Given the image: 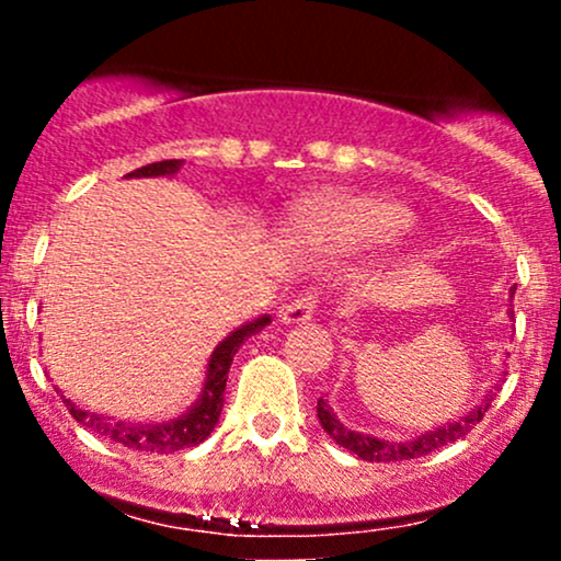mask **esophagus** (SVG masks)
<instances>
[{
	"instance_id": "1",
	"label": "esophagus",
	"mask_w": 561,
	"mask_h": 561,
	"mask_svg": "<svg viewBox=\"0 0 561 561\" xmlns=\"http://www.w3.org/2000/svg\"><path fill=\"white\" fill-rule=\"evenodd\" d=\"M313 308H317V293H313V289H306V293H300L298 298L282 308L279 317L285 324H302V321L313 317Z\"/></svg>"
}]
</instances>
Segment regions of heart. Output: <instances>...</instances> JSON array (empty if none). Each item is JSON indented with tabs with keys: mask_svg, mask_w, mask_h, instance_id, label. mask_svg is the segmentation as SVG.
<instances>
[{
	"mask_svg": "<svg viewBox=\"0 0 561 561\" xmlns=\"http://www.w3.org/2000/svg\"><path fill=\"white\" fill-rule=\"evenodd\" d=\"M308 227L334 248H371L396 240L409 227V214L382 197H340L319 205Z\"/></svg>",
	"mask_w": 561,
	"mask_h": 561,
	"instance_id": "1",
	"label": "heart"
}]
</instances>
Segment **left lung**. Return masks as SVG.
Listing matches in <instances>:
<instances>
[{"label":"left lung","instance_id":"1","mask_svg":"<svg viewBox=\"0 0 561 561\" xmlns=\"http://www.w3.org/2000/svg\"><path fill=\"white\" fill-rule=\"evenodd\" d=\"M491 398H485V403L474 405V409L469 411L467 416H461V420L443 424V427L430 430V433L414 437V440H403V443L379 440V437L353 433V430H347L345 424L332 414L330 403H327L324 398H319L317 414H319L321 427H324V433L330 435L337 446L353 450L358 459H364V461H403V459H416V456H424V454H433L435 448H443V446H448V443L461 440V437H465L469 430H472L474 424L482 420V416H485L488 405H491Z\"/></svg>","mask_w":561,"mask_h":561}]
</instances>
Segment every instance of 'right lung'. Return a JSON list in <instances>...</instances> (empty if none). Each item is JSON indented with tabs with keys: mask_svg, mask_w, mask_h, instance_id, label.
Wrapping results in <instances>:
<instances>
[{
	"mask_svg": "<svg viewBox=\"0 0 561 561\" xmlns=\"http://www.w3.org/2000/svg\"><path fill=\"white\" fill-rule=\"evenodd\" d=\"M182 169V160H160V163L141 165V169L126 173V176H171ZM268 317H261L250 324L240 327L229 334L224 343H218L208 362V377H205L203 396L197 398V403L192 405L186 414L179 416V420L163 422V424H131V422H111L100 414H89L76 405L70 398H62V403L68 405L70 416L76 422H81L83 427H89L92 433L111 437L113 443H121V446L134 448V450H147V454H173V450L192 448L197 443H203L205 437L214 433L218 424V416H221L224 409V390H227V377L229 366L234 362V353L240 351V345L248 337H253L255 332H261L263 327L268 324Z\"/></svg>",
	"mask_w": 561,
	"mask_h": 561,
	"instance_id": "add662e5",
	"label": "right lung"
}]
</instances>
